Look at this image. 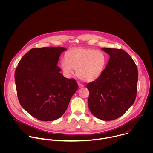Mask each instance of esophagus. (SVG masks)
<instances>
[{
    "instance_id": "esophagus-1",
    "label": "esophagus",
    "mask_w": 153,
    "mask_h": 153,
    "mask_svg": "<svg viewBox=\"0 0 153 153\" xmlns=\"http://www.w3.org/2000/svg\"><path fill=\"white\" fill-rule=\"evenodd\" d=\"M78 85H79V88H82V87H83L84 86V85H83V84H82V83H78Z\"/></svg>"
}]
</instances>
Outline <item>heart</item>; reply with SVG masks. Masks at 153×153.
Segmentation results:
<instances>
[{"instance_id": "obj_1", "label": "heart", "mask_w": 153, "mask_h": 153, "mask_svg": "<svg viewBox=\"0 0 153 153\" xmlns=\"http://www.w3.org/2000/svg\"><path fill=\"white\" fill-rule=\"evenodd\" d=\"M61 62L64 73L70 76L77 70V76L82 80L91 82L103 71L107 62L106 54L102 51L91 48H77L70 51Z\"/></svg>"}]
</instances>
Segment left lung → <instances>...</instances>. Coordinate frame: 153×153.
<instances>
[{"instance_id":"left-lung-1","label":"left lung","mask_w":153,"mask_h":153,"mask_svg":"<svg viewBox=\"0 0 153 153\" xmlns=\"http://www.w3.org/2000/svg\"><path fill=\"white\" fill-rule=\"evenodd\" d=\"M110 56L105 69L87 84L91 113L103 120L122 116L134 103L137 90L138 70L133 59L123 50L102 48Z\"/></svg>"}]
</instances>
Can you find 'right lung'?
<instances>
[{
	"label": "right lung",
	"mask_w": 153,
	"mask_h": 153,
	"mask_svg": "<svg viewBox=\"0 0 153 153\" xmlns=\"http://www.w3.org/2000/svg\"><path fill=\"white\" fill-rule=\"evenodd\" d=\"M63 47L34 48L19 61L14 78L20 104L42 121L60 118L78 89L74 79H68L57 66Z\"/></svg>",
	"instance_id": "obj_1"
}]
</instances>
